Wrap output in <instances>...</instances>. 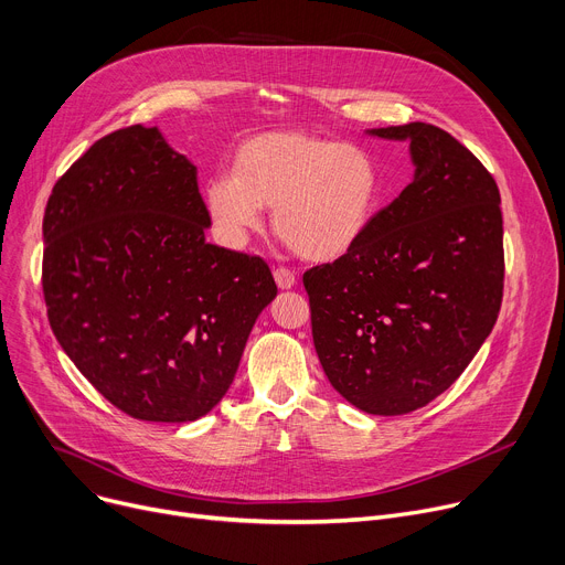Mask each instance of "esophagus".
Returning <instances> with one entry per match:
<instances>
[{
  "instance_id": "esophagus-1",
  "label": "esophagus",
  "mask_w": 565,
  "mask_h": 565,
  "mask_svg": "<svg viewBox=\"0 0 565 565\" xmlns=\"http://www.w3.org/2000/svg\"><path fill=\"white\" fill-rule=\"evenodd\" d=\"M274 278H276L278 289H291V287L296 285V276H294V271H289V269H285V267L274 269Z\"/></svg>"
}]
</instances>
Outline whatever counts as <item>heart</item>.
<instances>
[{
  "label": "heart",
  "instance_id": "1",
  "mask_svg": "<svg viewBox=\"0 0 565 565\" xmlns=\"http://www.w3.org/2000/svg\"><path fill=\"white\" fill-rule=\"evenodd\" d=\"M375 158L355 145L306 131H276L246 140L233 158V177L205 185L212 224L242 246L274 207L278 237L312 263H332L364 237L377 201Z\"/></svg>",
  "mask_w": 565,
  "mask_h": 565
}]
</instances>
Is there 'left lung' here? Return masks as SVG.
Wrapping results in <instances>:
<instances>
[{"label": "left lung", "mask_w": 565, "mask_h": 565, "mask_svg": "<svg viewBox=\"0 0 565 565\" xmlns=\"http://www.w3.org/2000/svg\"><path fill=\"white\" fill-rule=\"evenodd\" d=\"M409 142L414 179L360 244L302 276L319 362L358 409L401 416L463 373L491 334L504 282L500 192L441 128H369Z\"/></svg>", "instance_id": "left-lung-1"}]
</instances>
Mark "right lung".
Masks as SVG:
<instances>
[{"instance_id":"obj_1","label":"right lung","mask_w":565,"mask_h":565,"mask_svg":"<svg viewBox=\"0 0 565 565\" xmlns=\"http://www.w3.org/2000/svg\"><path fill=\"white\" fill-rule=\"evenodd\" d=\"M196 167L158 126L97 140L42 220L50 326L124 414L190 423L220 403L278 287L265 259L205 242Z\"/></svg>"}]
</instances>
